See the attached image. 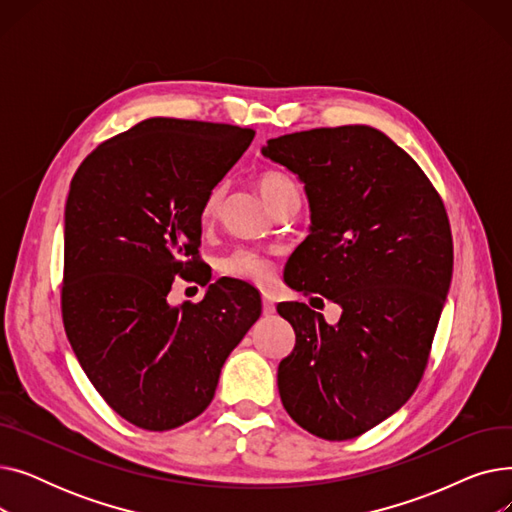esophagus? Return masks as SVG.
Wrapping results in <instances>:
<instances>
[{
  "label": "esophagus",
  "mask_w": 512,
  "mask_h": 512,
  "mask_svg": "<svg viewBox=\"0 0 512 512\" xmlns=\"http://www.w3.org/2000/svg\"><path fill=\"white\" fill-rule=\"evenodd\" d=\"M276 311V305L270 294H263V315H272Z\"/></svg>",
  "instance_id": "esophagus-1"
}]
</instances>
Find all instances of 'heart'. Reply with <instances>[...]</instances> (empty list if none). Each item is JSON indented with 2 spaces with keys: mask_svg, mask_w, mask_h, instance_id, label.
Wrapping results in <instances>:
<instances>
[{
  "mask_svg": "<svg viewBox=\"0 0 512 512\" xmlns=\"http://www.w3.org/2000/svg\"><path fill=\"white\" fill-rule=\"evenodd\" d=\"M257 188H259L261 197L265 199V203L270 207H274L288 193L297 191L294 182L276 170L261 172L257 176ZM222 193H224L222 186H215L209 193V197L203 205V220H211L213 213L218 211ZM220 272L228 278L249 280L253 284H270L274 278V267H272L270 259L253 249H234L228 255H224L220 259Z\"/></svg>",
  "mask_w": 512,
  "mask_h": 512,
  "instance_id": "obj_1",
  "label": "heart"
}]
</instances>
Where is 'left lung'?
Returning a JSON list of instances; mask_svg holds the SVG:
<instances>
[{
    "instance_id": "8db88e82",
    "label": "left lung",
    "mask_w": 512,
    "mask_h": 512,
    "mask_svg": "<svg viewBox=\"0 0 512 512\" xmlns=\"http://www.w3.org/2000/svg\"><path fill=\"white\" fill-rule=\"evenodd\" d=\"M261 153L299 176L311 209L286 284L342 309L330 326L305 303L278 305L297 334L278 367L282 405L313 436L351 440L421 380L452 278L448 215L415 159L371 126L284 134Z\"/></svg>"
}]
</instances>
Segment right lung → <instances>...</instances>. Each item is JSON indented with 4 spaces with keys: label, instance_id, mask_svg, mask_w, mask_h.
<instances>
[{
    "label": "right lung",
    "instance_id": "1",
    "mask_svg": "<svg viewBox=\"0 0 512 512\" xmlns=\"http://www.w3.org/2000/svg\"><path fill=\"white\" fill-rule=\"evenodd\" d=\"M251 128L149 118L76 170L64 211L62 317L72 351L120 417L166 432L201 415L220 371L261 315L240 280L201 303H168L197 272L209 193L247 151Z\"/></svg>",
    "mask_w": 512,
    "mask_h": 512
}]
</instances>
